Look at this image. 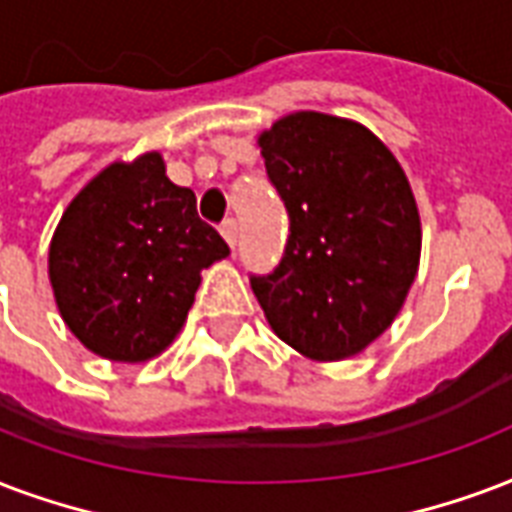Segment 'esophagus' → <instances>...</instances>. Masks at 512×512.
Instances as JSON below:
<instances>
[{
  "label": "esophagus",
  "instance_id": "obj_1",
  "mask_svg": "<svg viewBox=\"0 0 512 512\" xmlns=\"http://www.w3.org/2000/svg\"><path fill=\"white\" fill-rule=\"evenodd\" d=\"M220 230H222V236H225V241L230 244V249H236V241H239V222L230 217V220L222 222Z\"/></svg>",
  "mask_w": 512,
  "mask_h": 512
}]
</instances>
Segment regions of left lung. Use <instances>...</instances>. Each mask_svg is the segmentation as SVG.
<instances>
[{"mask_svg": "<svg viewBox=\"0 0 512 512\" xmlns=\"http://www.w3.org/2000/svg\"><path fill=\"white\" fill-rule=\"evenodd\" d=\"M290 236L249 276L273 333L311 360L360 354L392 325L419 268L421 225L395 155L368 128L295 112L260 136Z\"/></svg>", "mask_w": 512, "mask_h": 512, "instance_id": "left-lung-1", "label": "left lung"}]
</instances>
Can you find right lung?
<instances>
[{
  "instance_id": "1",
  "label": "right lung",
  "mask_w": 512,
  "mask_h": 512,
  "mask_svg": "<svg viewBox=\"0 0 512 512\" xmlns=\"http://www.w3.org/2000/svg\"><path fill=\"white\" fill-rule=\"evenodd\" d=\"M230 249L174 185L158 152L112 163L66 206L50 241L58 311L83 346L115 362L161 354L195 300L201 271Z\"/></svg>"
}]
</instances>
